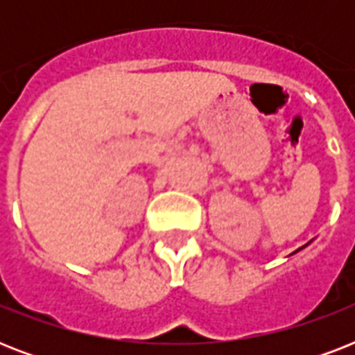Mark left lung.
I'll use <instances>...</instances> for the list:
<instances>
[{
  "label": "left lung",
  "instance_id": "1",
  "mask_svg": "<svg viewBox=\"0 0 355 355\" xmlns=\"http://www.w3.org/2000/svg\"><path fill=\"white\" fill-rule=\"evenodd\" d=\"M308 245H309V243H308ZM308 245H304V247H300V248H297V250H295V252H293V254H297V252H298V250H302V248H306V247H308Z\"/></svg>",
  "mask_w": 355,
  "mask_h": 355
}]
</instances>
